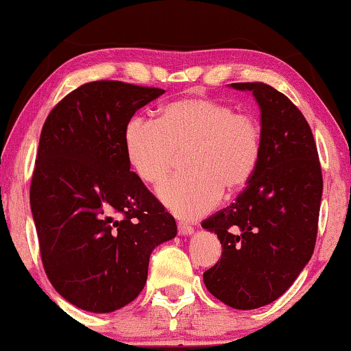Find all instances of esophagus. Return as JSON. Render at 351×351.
I'll use <instances>...</instances> for the list:
<instances>
[{
    "label": "esophagus",
    "mask_w": 351,
    "mask_h": 351,
    "mask_svg": "<svg viewBox=\"0 0 351 351\" xmlns=\"http://www.w3.org/2000/svg\"><path fill=\"white\" fill-rule=\"evenodd\" d=\"M178 233H180L181 237H187V234L193 233V228L191 226H187L186 222H178Z\"/></svg>",
    "instance_id": "esophagus-1"
}]
</instances>
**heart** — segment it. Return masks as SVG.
<instances>
[{"label": "heart", "mask_w": 351, "mask_h": 351, "mask_svg": "<svg viewBox=\"0 0 351 351\" xmlns=\"http://www.w3.org/2000/svg\"><path fill=\"white\" fill-rule=\"evenodd\" d=\"M125 154L148 184H160L186 156L189 173L159 189L160 200L184 219L211 211L222 191L244 189L263 154V128L252 113L209 97H182L162 107L154 121L132 118L124 129Z\"/></svg>", "instance_id": "1"}]
</instances>
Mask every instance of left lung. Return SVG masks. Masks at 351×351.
<instances>
[{
  "label": "left lung",
  "instance_id": "obj_1",
  "mask_svg": "<svg viewBox=\"0 0 351 351\" xmlns=\"http://www.w3.org/2000/svg\"><path fill=\"white\" fill-rule=\"evenodd\" d=\"M232 86L257 99L263 154L237 202L202 222L223 249L203 282L223 304L249 311L284 295L311 260L323 176L311 125L285 94L261 82Z\"/></svg>",
  "mask_w": 351,
  "mask_h": 351
}]
</instances>
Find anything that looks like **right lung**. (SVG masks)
Returning <instances> with one entry per match:
<instances>
[{
	"label": "right lung",
	"instance_id": "add662e5",
	"mask_svg": "<svg viewBox=\"0 0 351 351\" xmlns=\"http://www.w3.org/2000/svg\"><path fill=\"white\" fill-rule=\"evenodd\" d=\"M165 91L96 80L47 117L29 203L42 266L55 290L90 312H113L143 290L149 255L176 237V222L130 171L124 129Z\"/></svg>",
	"mask_w": 351,
	"mask_h": 351
}]
</instances>
